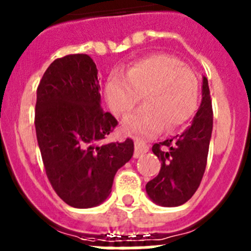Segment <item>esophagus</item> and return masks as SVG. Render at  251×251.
Listing matches in <instances>:
<instances>
[{
  "label": "esophagus",
  "mask_w": 251,
  "mask_h": 251,
  "mask_svg": "<svg viewBox=\"0 0 251 251\" xmlns=\"http://www.w3.org/2000/svg\"><path fill=\"white\" fill-rule=\"evenodd\" d=\"M148 150H150V148H148L147 143L139 141V139H136V141H134V158H138L142 154H145Z\"/></svg>",
  "instance_id": "1"
}]
</instances>
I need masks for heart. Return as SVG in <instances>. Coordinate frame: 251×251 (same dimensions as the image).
<instances>
[{"mask_svg": "<svg viewBox=\"0 0 251 251\" xmlns=\"http://www.w3.org/2000/svg\"><path fill=\"white\" fill-rule=\"evenodd\" d=\"M200 84L196 73L178 57L154 54L113 73L105 84V99L117 117H124L139 103L145 105L124 122L126 129L145 136L181 127L196 110Z\"/></svg>", "mask_w": 251, "mask_h": 251, "instance_id": "heart-1", "label": "heart"}]
</instances>
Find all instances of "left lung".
<instances>
[{
  "instance_id": "8db88e82",
  "label": "left lung",
  "mask_w": 251,
  "mask_h": 251,
  "mask_svg": "<svg viewBox=\"0 0 251 251\" xmlns=\"http://www.w3.org/2000/svg\"><path fill=\"white\" fill-rule=\"evenodd\" d=\"M212 115L210 89L203 76L202 101L191 124L175 138L154 143L152 147L161 161V170L158 176L146 185V191L156 203L179 206L197 191L207 163Z\"/></svg>"
}]
</instances>
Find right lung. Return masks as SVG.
I'll return each instance as SVG.
<instances>
[{"instance_id": "right-lung-1", "label": "right lung", "mask_w": 251, "mask_h": 251, "mask_svg": "<svg viewBox=\"0 0 251 251\" xmlns=\"http://www.w3.org/2000/svg\"><path fill=\"white\" fill-rule=\"evenodd\" d=\"M99 89L98 70L86 54L54 60L37 86L35 128L46 176L73 207L103 202L117 171L133 156L132 138L101 143L118 121L103 110Z\"/></svg>"}]
</instances>
